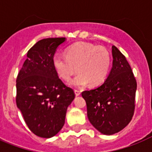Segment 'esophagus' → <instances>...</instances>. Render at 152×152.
I'll use <instances>...</instances> for the list:
<instances>
[{
	"label": "esophagus",
	"mask_w": 152,
	"mask_h": 152,
	"mask_svg": "<svg viewBox=\"0 0 152 152\" xmlns=\"http://www.w3.org/2000/svg\"><path fill=\"white\" fill-rule=\"evenodd\" d=\"M75 94L76 96H79V95H80V91L78 90H75Z\"/></svg>",
	"instance_id": "esophagus-1"
}]
</instances>
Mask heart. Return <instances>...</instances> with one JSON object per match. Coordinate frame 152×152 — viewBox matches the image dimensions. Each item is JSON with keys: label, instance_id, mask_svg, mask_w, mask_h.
I'll list each match as a JSON object with an SVG mask.
<instances>
[{"label": "heart", "instance_id": "heart-1", "mask_svg": "<svg viewBox=\"0 0 152 152\" xmlns=\"http://www.w3.org/2000/svg\"><path fill=\"white\" fill-rule=\"evenodd\" d=\"M111 57L105 47L79 42L66 49L65 57L56 55L53 64L57 75L68 80L76 71L79 73L69 81V84L82 88L90 82L99 85L105 80L110 67Z\"/></svg>", "mask_w": 152, "mask_h": 152}]
</instances>
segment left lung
Masks as SVG:
<instances>
[{
	"label": "left lung",
	"mask_w": 152,
	"mask_h": 152,
	"mask_svg": "<svg viewBox=\"0 0 152 152\" xmlns=\"http://www.w3.org/2000/svg\"><path fill=\"white\" fill-rule=\"evenodd\" d=\"M113 67L102 85L84 91L89 121L104 135L120 132L131 121L134 113L137 80L124 55L112 46Z\"/></svg>",
	"instance_id": "left-lung-1"
}]
</instances>
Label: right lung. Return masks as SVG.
<instances>
[{
  "mask_svg": "<svg viewBox=\"0 0 152 152\" xmlns=\"http://www.w3.org/2000/svg\"><path fill=\"white\" fill-rule=\"evenodd\" d=\"M65 38L42 39L30 49L16 78L17 107L34 134L50 138L64 125L68 106L75 98L53 64L56 50Z\"/></svg>",
  "mask_w": 152,
  "mask_h": 152,
  "instance_id": "1",
  "label": "right lung"
}]
</instances>
